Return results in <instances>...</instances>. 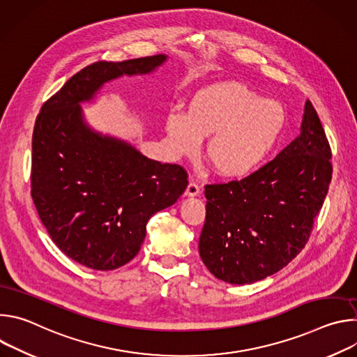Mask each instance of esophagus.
<instances>
[{
  "label": "esophagus",
  "mask_w": 357,
  "mask_h": 357,
  "mask_svg": "<svg viewBox=\"0 0 357 357\" xmlns=\"http://www.w3.org/2000/svg\"><path fill=\"white\" fill-rule=\"evenodd\" d=\"M200 193V186L196 183V182H189L186 190H185V195L186 196H196Z\"/></svg>",
  "instance_id": "34e87169"
}]
</instances>
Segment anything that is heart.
I'll list each match as a JSON object with an SVG mask.
<instances>
[{"label": "heart", "instance_id": "b5f03b06", "mask_svg": "<svg viewBox=\"0 0 357 357\" xmlns=\"http://www.w3.org/2000/svg\"><path fill=\"white\" fill-rule=\"evenodd\" d=\"M285 124L287 113L278 101L245 84L223 82L199 90L188 114L169 112L165 128L175 158L197 157L203 138L211 135L206 157L218 174L244 178L267 161Z\"/></svg>", "mask_w": 357, "mask_h": 357}]
</instances>
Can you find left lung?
Instances as JSON below:
<instances>
[{
	"mask_svg": "<svg viewBox=\"0 0 357 357\" xmlns=\"http://www.w3.org/2000/svg\"><path fill=\"white\" fill-rule=\"evenodd\" d=\"M332 152L310 100L301 134L241 181L205 186L200 259L229 284H251L288 266L307 244L332 179Z\"/></svg>",
	"mask_w": 357,
	"mask_h": 357,
	"instance_id": "obj_1",
	"label": "left lung"
}]
</instances>
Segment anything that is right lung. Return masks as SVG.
<instances>
[{
    "mask_svg": "<svg viewBox=\"0 0 357 357\" xmlns=\"http://www.w3.org/2000/svg\"><path fill=\"white\" fill-rule=\"evenodd\" d=\"M165 55L96 62L72 76L40 109L32 135L31 195L50 238L76 263L116 270L131 261L152 215L174 205L186 171L94 131L80 105L123 75H148Z\"/></svg>",
    "mask_w": 357,
    "mask_h": 357,
    "instance_id": "1",
    "label": "right lung"
}]
</instances>
